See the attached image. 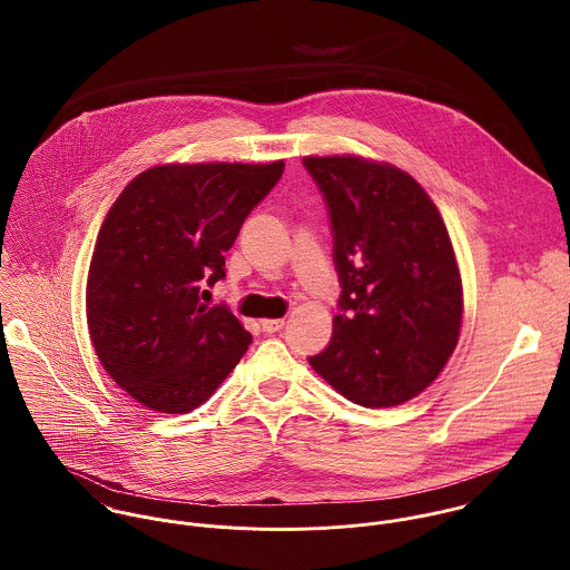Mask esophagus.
I'll return each mask as SVG.
<instances>
[{
	"label": "esophagus",
	"instance_id": "obj_1",
	"mask_svg": "<svg viewBox=\"0 0 570 570\" xmlns=\"http://www.w3.org/2000/svg\"><path fill=\"white\" fill-rule=\"evenodd\" d=\"M261 326L267 333H276V331H281L285 326V318H265V321H261Z\"/></svg>",
	"mask_w": 570,
	"mask_h": 570
}]
</instances>
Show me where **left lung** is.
Returning <instances> with one entry per match:
<instances>
[{
	"instance_id": "obj_1",
	"label": "left lung",
	"mask_w": 570,
	"mask_h": 570,
	"mask_svg": "<svg viewBox=\"0 0 570 570\" xmlns=\"http://www.w3.org/2000/svg\"><path fill=\"white\" fill-rule=\"evenodd\" d=\"M333 228L340 314L314 371L364 407L406 404L456 348L463 283L439 208L397 166L307 156Z\"/></svg>"
}]
</instances>
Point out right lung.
<instances>
[{
  "instance_id": "add662e5",
  "label": "right lung",
  "mask_w": 570,
  "mask_h": 570,
  "mask_svg": "<svg viewBox=\"0 0 570 570\" xmlns=\"http://www.w3.org/2000/svg\"><path fill=\"white\" fill-rule=\"evenodd\" d=\"M283 168V160L160 164L109 208L87 274V326L107 375L138 404L186 414L244 357L252 335L199 292L226 276L224 252Z\"/></svg>"
}]
</instances>
